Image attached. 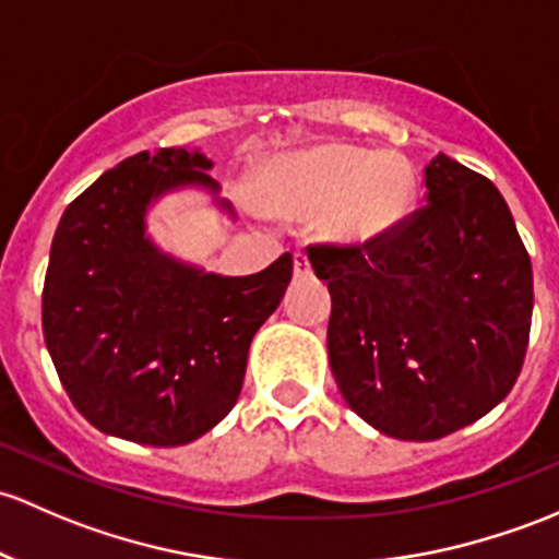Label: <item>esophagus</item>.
<instances>
[{
    "label": "esophagus",
    "instance_id": "esophagus-1",
    "mask_svg": "<svg viewBox=\"0 0 559 559\" xmlns=\"http://www.w3.org/2000/svg\"><path fill=\"white\" fill-rule=\"evenodd\" d=\"M310 270H313V264H310V257L302 254V251H297V254H295V275H310Z\"/></svg>",
    "mask_w": 559,
    "mask_h": 559
}]
</instances>
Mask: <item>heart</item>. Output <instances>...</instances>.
Returning a JSON list of instances; mask_svg holds the SVG:
<instances>
[{
	"mask_svg": "<svg viewBox=\"0 0 559 559\" xmlns=\"http://www.w3.org/2000/svg\"><path fill=\"white\" fill-rule=\"evenodd\" d=\"M415 192L409 160L354 144H319L278 157L254 179V198L267 214H324L326 238L356 246L396 230L413 211Z\"/></svg>",
	"mask_w": 559,
	"mask_h": 559,
	"instance_id": "obj_1",
	"label": "heart"
}]
</instances>
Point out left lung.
I'll return each instance as SVG.
<instances>
[{"label": "left lung", "instance_id": "8db88e82", "mask_svg": "<svg viewBox=\"0 0 559 559\" xmlns=\"http://www.w3.org/2000/svg\"><path fill=\"white\" fill-rule=\"evenodd\" d=\"M332 316L329 367L358 418L433 442L509 396L533 316V267L490 179L439 152L426 205L364 246H310Z\"/></svg>", "mask_w": 559, "mask_h": 559}]
</instances>
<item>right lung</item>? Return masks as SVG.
<instances>
[{
    "mask_svg": "<svg viewBox=\"0 0 559 559\" xmlns=\"http://www.w3.org/2000/svg\"><path fill=\"white\" fill-rule=\"evenodd\" d=\"M203 152H139L63 211L43 289V332L82 418L128 442L179 448L235 407L257 329L292 281V254L254 275H216L163 254L152 201L219 185ZM216 203L233 214L227 201Z\"/></svg>",
    "mask_w": 559,
    "mask_h": 559,
    "instance_id": "add662e5",
    "label": "right lung"
}]
</instances>
